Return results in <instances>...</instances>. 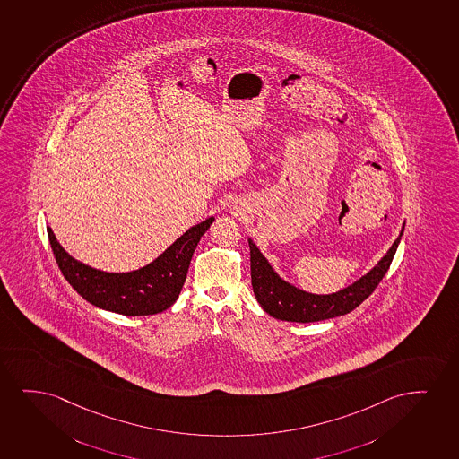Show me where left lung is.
<instances>
[{
  "instance_id": "8db88e82",
  "label": "left lung",
  "mask_w": 459,
  "mask_h": 459,
  "mask_svg": "<svg viewBox=\"0 0 459 459\" xmlns=\"http://www.w3.org/2000/svg\"><path fill=\"white\" fill-rule=\"evenodd\" d=\"M402 235L403 230L400 237ZM400 237L394 241L386 255L381 258L380 263L370 273L357 280L353 285L328 296L310 294L283 281L269 266L262 252L249 241L250 279L254 294L263 310L280 321L317 322L347 315L369 298L385 277L393 263Z\"/></svg>"
}]
</instances>
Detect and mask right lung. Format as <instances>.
Masks as SVG:
<instances>
[{"label": "right lung", "instance_id": "obj_1", "mask_svg": "<svg viewBox=\"0 0 459 459\" xmlns=\"http://www.w3.org/2000/svg\"><path fill=\"white\" fill-rule=\"evenodd\" d=\"M213 221L209 218L191 227L157 260L125 274L104 273L79 263L62 249L49 227L47 230L60 273L87 302L119 315L148 316L167 310L179 298L193 252Z\"/></svg>", "mask_w": 459, "mask_h": 459}]
</instances>
